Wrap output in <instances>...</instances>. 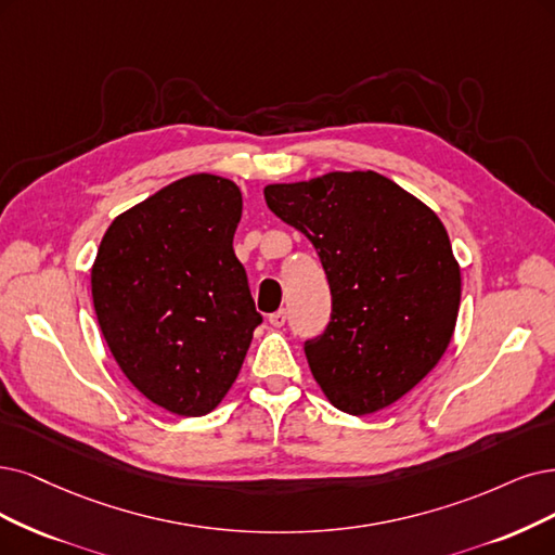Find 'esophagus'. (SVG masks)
Here are the masks:
<instances>
[{"label": "esophagus", "mask_w": 555, "mask_h": 555, "mask_svg": "<svg viewBox=\"0 0 555 555\" xmlns=\"http://www.w3.org/2000/svg\"><path fill=\"white\" fill-rule=\"evenodd\" d=\"M285 322H288V313H285L283 309L270 315V324H272V326H276V330H279V326H283Z\"/></svg>", "instance_id": "1"}]
</instances>
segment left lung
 Here are the masks:
<instances>
[{
    "instance_id": "left-lung-1",
    "label": "left lung",
    "mask_w": 555,
    "mask_h": 555,
    "mask_svg": "<svg viewBox=\"0 0 555 555\" xmlns=\"http://www.w3.org/2000/svg\"><path fill=\"white\" fill-rule=\"evenodd\" d=\"M270 210L311 240L332 322L306 340L330 402L363 416L427 377L453 338L462 272L433 208L375 171H332L264 188Z\"/></svg>"
}]
</instances>
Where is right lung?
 Listing matches in <instances>:
<instances>
[{
	"instance_id": "1",
	"label": "right lung",
	"mask_w": 555,
	"mask_h": 555,
	"mask_svg": "<svg viewBox=\"0 0 555 555\" xmlns=\"http://www.w3.org/2000/svg\"><path fill=\"white\" fill-rule=\"evenodd\" d=\"M242 192L184 176L120 212L91 267L109 352L139 393L178 416H205L231 391L262 322L233 251Z\"/></svg>"
}]
</instances>
